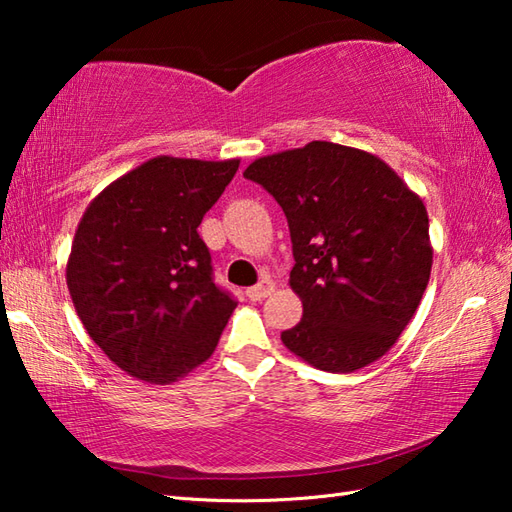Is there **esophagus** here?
I'll list each match as a JSON object with an SVG mask.
<instances>
[{
	"mask_svg": "<svg viewBox=\"0 0 512 512\" xmlns=\"http://www.w3.org/2000/svg\"><path fill=\"white\" fill-rule=\"evenodd\" d=\"M275 290V286H273V281H268V279H264V281H259L257 286H250L248 290H246V297L250 299V301H262V299H266L270 292Z\"/></svg>",
	"mask_w": 512,
	"mask_h": 512,
	"instance_id": "1",
	"label": "esophagus"
}]
</instances>
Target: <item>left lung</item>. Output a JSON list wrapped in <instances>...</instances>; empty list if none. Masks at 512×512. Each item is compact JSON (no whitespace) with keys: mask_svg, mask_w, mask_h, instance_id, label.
<instances>
[{"mask_svg":"<svg viewBox=\"0 0 512 512\" xmlns=\"http://www.w3.org/2000/svg\"><path fill=\"white\" fill-rule=\"evenodd\" d=\"M244 178L273 195L290 228L303 317L281 341L332 374L378 361L429 284L422 200L380 158L325 140L259 158Z\"/></svg>","mask_w":512,"mask_h":512,"instance_id":"8db88e82","label":"left lung"}]
</instances>
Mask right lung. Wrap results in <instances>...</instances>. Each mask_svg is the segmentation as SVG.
<instances>
[{
  "label": "right lung",
  "instance_id": "right-lung-1",
  "mask_svg": "<svg viewBox=\"0 0 512 512\" xmlns=\"http://www.w3.org/2000/svg\"><path fill=\"white\" fill-rule=\"evenodd\" d=\"M239 160L151 158L94 198L68 259L92 341L129 376L171 383L215 350L237 306L213 279L198 226Z\"/></svg>",
  "mask_w": 512,
  "mask_h": 512
}]
</instances>
